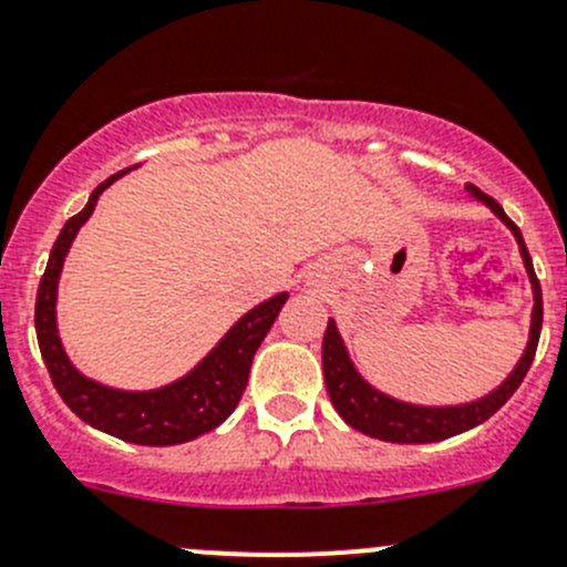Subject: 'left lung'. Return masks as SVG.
Listing matches in <instances>:
<instances>
[{
  "mask_svg": "<svg viewBox=\"0 0 567 567\" xmlns=\"http://www.w3.org/2000/svg\"><path fill=\"white\" fill-rule=\"evenodd\" d=\"M468 192H472L477 200L486 203L499 220L506 223L514 231L519 243V254H523L525 271L532 277L534 285V316H532V339L525 347L523 359L514 367V372L508 375L492 395L474 401V404L463 406H412L401 404L395 398H386L381 392L372 390L364 379H361L355 367L347 359V350L341 344V336L336 330V321H328V330H324V344H321V367H324V384H328V395L333 401L336 412L344 417L353 430L364 432L370 437H379V441L390 443H432L443 441V437L461 435V432L472 430L477 423L488 421L499 406L506 404L508 398L517 392V386L523 384L525 372L532 367L534 353H537L539 330H543V290H539V279L534 274L532 257H528V248L523 243V234L506 217V212L499 208V203L494 197L483 195L481 188L468 183Z\"/></svg>",
  "mask_w": 567,
  "mask_h": 567,
  "instance_id": "1",
  "label": "left lung"
}]
</instances>
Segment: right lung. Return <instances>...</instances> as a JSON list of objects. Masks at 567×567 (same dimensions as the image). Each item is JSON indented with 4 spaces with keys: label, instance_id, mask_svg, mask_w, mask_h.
<instances>
[{
    "label": "right lung",
    "instance_id": "obj_1",
    "mask_svg": "<svg viewBox=\"0 0 567 567\" xmlns=\"http://www.w3.org/2000/svg\"><path fill=\"white\" fill-rule=\"evenodd\" d=\"M124 172L106 177L90 195V203L61 228L42 282H39V293H35V339H39V350H42V359L61 401L81 421L106 435L141 443V446H175V443L195 441L203 432H212L237 410L239 398L246 392L254 353L277 321L288 293L274 296L268 302L257 305L251 313L243 316L223 336L220 344L175 384L150 392H124L84 379L70 364L59 333H55V288H59V274L70 243L86 223V217L93 214L101 192L112 181H118Z\"/></svg>",
    "mask_w": 567,
    "mask_h": 567
}]
</instances>
